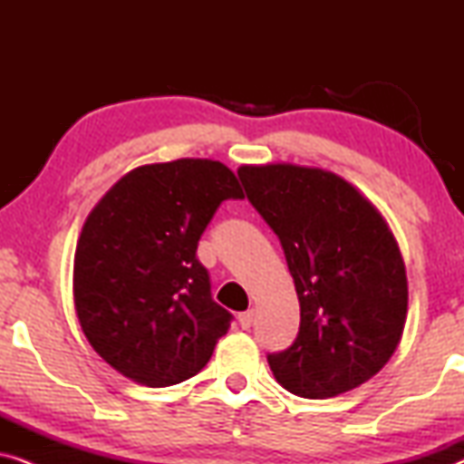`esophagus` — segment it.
<instances>
[{"mask_svg":"<svg viewBox=\"0 0 464 464\" xmlns=\"http://www.w3.org/2000/svg\"><path fill=\"white\" fill-rule=\"evenodd\" d=\"M253 319H256V310H246V313L238 314V323L243 329H249L253 325Z\"/></svg>","mask_w":464,"mask_h":464,"instance_id":"esophagus-1","label":"esophagus"}]
</instances>
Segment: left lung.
Here are the masks:
<instances>
[{
  "instance_id": "obj_1",
  "label": "left lung",
  "mask_w": 464,
  "mask_h": 464,
  "mask_svg": "<svg viewBox=\"0 0 464 464\" xmlns=\"http://www.w3.org/2000/svg\"><path fill=\"white\" fill-rule=\"evenodd\" d=\"M238 177L281 240L300 300L295 342L268 354L276 382L306 399L357 389L397 351L408 316V276L389 224L332 170L243 164Z\"/></svg>"
}]
</instances>
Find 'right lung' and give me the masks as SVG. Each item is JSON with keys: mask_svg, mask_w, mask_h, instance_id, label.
I'll use <instances>...</instances> for the list:
<instances>
[{"mask_svg": "<svg viewBox=\"0 0 464 464\" xmlns=\"http://www.w3.org/2000/svg\"><path fill=\"white\" fill-rule=\"evenodd\" d=\"M227 198H245L219 160L143 164L107 189L84 221L73 304L94 353L132 382L160 389L192 378L227 334L198 240Z\"/></svg>", "mask_w": 464, "mask_h": 464, "instance_id": "right-lung-1", "label": "right lung"}]
</instances>
